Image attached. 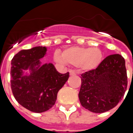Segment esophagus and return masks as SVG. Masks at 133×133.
I'll return each mask as SVG.
<instances>
[{
  "mask_svg": "<svg viewBox=\"0 0 133 133\" xmlns=\"http://www.w3.org/2000/svg\"><path fill=\"white\" fill-rule=\"evenodd\" d=\"M75 75V71H73V70H70V76H72V75Z\"/></svg>",
  "mask_w": 133,
  "mask_h": 133,
  "instance_id": "obj_1",
  "label": "esophagus"
}]
</instances>
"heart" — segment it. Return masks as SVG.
<instances>
[{
	"label": "heart",
	"mask_w": 133,
	"mask_h": 133,
	"mask_svg": "<svg viewBox=\"0 0 133 133\" xmlns=\"http://www.w3.org/2000/svg\"><path fill=\"white\" fill-rule=\"evenodd\" d=\"M54 60L62 65L68 63L78 66L81 71L88 72L100 65L103 61V52L98 48L70 47L64 50L62 55L55 52Z\"/></svg>",
	"instance_id": "1"
}]
</instances>
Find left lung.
I'll list each match as a JSON object with an SVG mask.
<instances>
[{
	"label": "left lung",
	"mask_w": 133,
	"mask_h": 133,
	"mask_svg": "<svg viewBox=\"0 0 133 133\" xmlns=\"http://www.w3.org/2000/svg\"><path fill=\"white\" fill-rule=\"evenodd\" d=\"M81 104L95 113L108 111L123 98L128 85L125 59L119 54L106 57L95 70L81 75Z\"/></svg>",
	"instance_id": "1"
}]
</instances>
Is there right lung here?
Instances as JSON below:
<instances>
[{"instance_id": "1", "label": "right lung", "mask_w": 133, "mask_h": 133, "mask_svg": "<svg viewBox=\"0 0 133 133\" xmlns=\"http://www.w3.org/2000/svg\"><path fill=\"white\" fill-rule=\"evenodd\" d=\"M47 48L37 46L23 50L11 61L10 85L12 92L25 108L34 112H43L55 105L57 94L69 78L62 74L52 63L41 64ZM28 69L29 73H25Z\"/></svg>"}]
</instances>
